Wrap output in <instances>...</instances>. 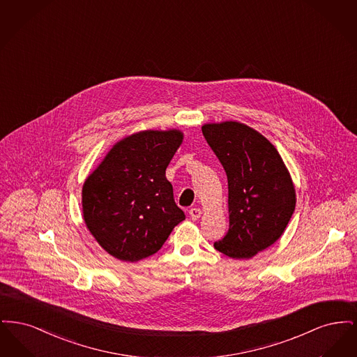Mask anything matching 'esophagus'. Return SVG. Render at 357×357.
I'll return each mask as SVG.
<instances>
[{"mask_svg": "<svg viewBox=\"0 0 357 357\" xmlns=\"http://www.w3.org/2000/svg\"><path fill=\"white\" fill-rule=\"evenodd\" d=\"M188 214H190V217H191V220H192V221H197V220H199V218H201L202 211H201V208H198V207H192V208H190Z\"/></svg>", "mask_w": 357, "mask_h": 357, "instance_id": "1", "label": "esophagus"}]
</instances>
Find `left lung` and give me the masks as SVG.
I'll list each match as a JSON object with an SVG mask.
<instances>
[{"label": "left lung", "instance_id": "left-lung-1", "mask_svg": "<svg viewBox=\"0 0 357 357\" xmlns=\"http://www.w3.org/2000/svg\"><path fill=\"white\" fill-rule=\"evenodd\" d=\"M202 134L229 185V231L214 248L249 259L284 234L296 207L291 176L272 143L243 123H206Z\"/></svg>", "mask_w": 357, "mask_h": 357}]
</instances>
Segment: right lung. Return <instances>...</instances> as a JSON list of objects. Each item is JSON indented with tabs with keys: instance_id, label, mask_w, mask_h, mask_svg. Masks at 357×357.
I'll list each match as a JSON object with an SVG mask.
<instances>
[{
	"instance_id": "1",
	"label": "right lung",
	"mask_w": 357,
	"mask_h": 357,
	"mask_svg": "<svg viewBox=\"0 0 357 357\" xmlns=\"http://www.w3.org/2000/svg\"><path fill=\"white\" fill-rule=\"evenodd\" d=\"M181 130H146L116 142L82 190L86 229L108 255L137 262L155 255L185 220L166 169Z\"/></svg>"
}]
</instances>
